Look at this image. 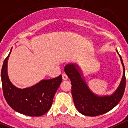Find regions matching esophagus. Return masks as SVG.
Segmentation results:
<instances>
[{
    "instance_id": "34e87169",
    "label": "esophagus",
    "mask_w": 128,
    "mask_h": 128,
    "mask_svg": "<svg viewBox=\"0 0 128 128\" xmlns=\"http://www.w3.org/2000/svg\"><path fill=\"white\" fill-rule=\"evenodd\" d=\"M62 78H63V80H68V76L66 75V74H62Z\"/></svg>"
}]
</instances>
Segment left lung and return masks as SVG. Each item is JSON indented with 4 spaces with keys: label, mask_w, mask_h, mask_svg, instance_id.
<instances>
[{
    "label": "left lung",
    "mask_w": 128,
    "mask_h": 128,
    "mask_svg": "<svg viewBox=\"0 0 128 128\" xmlns=\"http://www.w3.org/2000/svg\"><path fill=\"white\" fill-rule=\"evenodd\" d=\"M117 53L119 54L118 50ZM123 66V76L118 89L110 96H98L88 88L82 74L76 64H68L65 67V72L71 80L72 94L75 108L79 112L87 116H98L115 108L122 98L126 88L125 68L121 55Z\"/></svg>",
    "instance_id": "left-lung-1"
}]
</instances>
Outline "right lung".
<instances>
[{
	"mask_svg": "<svg viewBox=\"0 0 128 128\" xmlns=\"http://www.w3.org/2000/svg\"><path fill=\"white\" fill-rule=\"evenodd\" d=\"M11 51L4 60L1 71L5 99L12 109L20 114L34 117L44 115L52 107L54 95L62 83V76L42 80L29 88H17L10 82L7 74V62Z\"/></svg>",
	"mask_w": 128,
	"mask_h": 128,
	"instance_id": "add662e5",
	"label": "right lung"
}]
</instances>
